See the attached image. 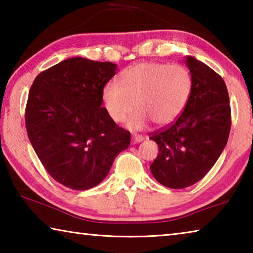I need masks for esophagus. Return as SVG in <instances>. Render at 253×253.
I'll list each match as a JSON object with an SVG mask.
<instances>
[{
  "instance_id": "1",
  "label": "esophagus",
  "mask_w": 253,
  "mask_h": 253,
  "mask_svg": "<svg viewBox=\"0 0 253 253\" xmlns=\"http://www.w3.org/2000/svg\"><path fill=\"white\" fill-rule=\"evenodd\" d=\"M143 140H144L143 136H139V135H132L131 136V143L132 144H138L140 142H143Z\"/></svg>"
}]
</instances>
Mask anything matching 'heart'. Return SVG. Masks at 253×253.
Returning a JSON list of instances; mask_svg holds the SVG:
<instances>
[{"label": "heart", "instance_id": "heart-1", "mask_svg": "<svg viewBox=\"0 0 253 253\" xmlns=\"http://www.w3.org/2000/svg\"><path fill=\"white\" fill-rule=\"evenodd\" d=\"M193 79L182 65L140 62L123 72L119 84L108 83L101 92L106 113L114 123H124L131 114V129L148 121L165 126L179 117L190 99Z\"/></svg>", "mask_w": 253, "mask_h": 253}]
</instances>
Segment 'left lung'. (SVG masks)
<instances>
[{
  "instance_id": "8db88e82",
  "label": "left lung",
  "mask_w": 253,
  "mask_h": 253,
  "mask_svg": "<svg viewBox=\"0 0 253 253\" xmlns=\"http://www.w3.org/2000/svg\"><path fill=\"white\" fill-rule=\"evenodd\" d=\"M184 62L193 88L181 116L173 125L152 132L158 155L151 172L169 188H185L201 181L213 168L228 143L231 109L223 79L192 55Z\"/></svg>"
}]
</instances>
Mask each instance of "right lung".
<instances>
[{
    "label": "right lung",
    "instance_id": "right-lung-1",
    "mask_svg": "<svg viewBox=\"0 0 253 253\" xmlns=\"http://www.w3.org/2000/svg\"><path fill=\"white\" fill-rule=\"evenodd\" d=\"M117 65L74 57L34 79L25 109V127L34 152L51 177L84 191L108 175L130 132L118 127L102 107L104 85Z\"/></svg>",
    "mask_w": 253,
    "mask_h": 253
}]
</instances>
